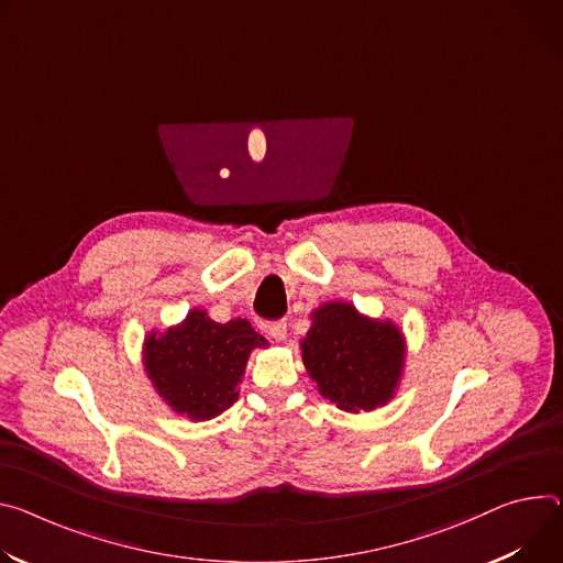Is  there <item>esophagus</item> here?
Here are the masks:
<instances>
[{
  "instance_id": "obj_1",
  "label": "esophagus",
  "mask_w": 563,
  "mask_h": 563,
  "mask_svg": "<svg viewBox=\"0 0 563 563\" xmlns=\"http://www.w3.org/2000/svg\"><path fill=\"white\" fill-rule=\"evenodd\" d=\"M267 332L274 341H285L287 339V323L285 321H274L267 325Z\"/></svg>"
}]
</instances>
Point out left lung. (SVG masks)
Wrapping results in <instances>:
<instances>
[{
	"mask_svg": "<svg viewBox=\"0 0 563 563\" xmlns=\"http://www.w3.org/2000/svg\"><path fill=\"white\" fill-rule=\"evenodd\" d=\"M310 321L298 347L321 397L345 413H364L397 395L408 354L397 323L368 317L347 300L321 302Z\"/></svg>",
	"mask_w": 563,
	"mask_h": 563,
	"instance_id": "obj_1",
	"label": "left lung"
}]
</instances>
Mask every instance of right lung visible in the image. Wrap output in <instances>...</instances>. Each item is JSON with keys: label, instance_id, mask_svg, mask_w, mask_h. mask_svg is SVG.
<instances>
[{"label": "right lung", "instance_id": "1", "mask_svg": "<svg viewBox=\"0 0 563 563\" xmlns=\"http://www.w3.org/2000/svg\"><path fill=\"white\" fill-rule=\"evenodd\" d=\"M267 345L246 319L218 323L203 308H192L179 323L143 336L141 364L173 413L207 422L240 397L251 352Z\"/></svg>", "mask_w": 563, "mask_h": 563}]
</instances>
